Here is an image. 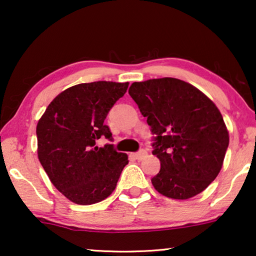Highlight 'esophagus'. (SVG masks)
Returning a JSON list of instances; mask_svg holds the SVG:
<instances>
[{
  "instance_id": "34e87169",
  "label": "esophagus",
  "mask_w": 256,
  "mask_h": 256,
  "mask_svg": "<svg viewBox=\"0 0 256 256\" xmlns=\"http://www.w3.org/2000/svg\"><path fill=\"white\" fill-rule=\"evenodd\" d=\"M146 155V150H140L138 152H135V154H132V156H134V158L135 160H142L143 157H144Z\"/></svg>"
}]
</instances>
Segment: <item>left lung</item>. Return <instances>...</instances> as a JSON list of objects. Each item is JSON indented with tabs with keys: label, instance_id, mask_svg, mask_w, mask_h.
<instances>
[{
	"label": "left lung",
	"instance_id": "obj_1",
	"mask_svg": "<svg viewBox=\"0 0 256 256\" xmlns=\"http://www.w3.org/2000/svg\"><path fill=\"white\" fill-rule=\"evenodd\" d=\"M129 96L146 118L152 155L160 170L152 178L160 194L188 199L216 180L230 138L222 115L204 93L176 78L132 82Z\"/></svg>",
	"mask_w": 256,
	"mask_h": 256
}]
</instances>
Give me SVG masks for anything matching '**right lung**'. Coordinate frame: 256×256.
I'll use <instances>...</instances> for the list:
<instances>
[{"label":"right lung","mask_w":256,"mask_h":256,"mask_svg":"<svg viewBox=\"0 0 256 256\" xmlns=\"http://www.w3.org/2000/svg\"><path fill=\"white\" fill-rule=\"evenodd\" d=\"M128 85L94 82L72 86L52 100L38 121L40 162L56 188L74 204L106 199L128 164L127 154L118 152L113 144L96 146L101 136L112 141L104 118Z\"/></svg>","instance_id":"right-lung-1"}]
</instances>
